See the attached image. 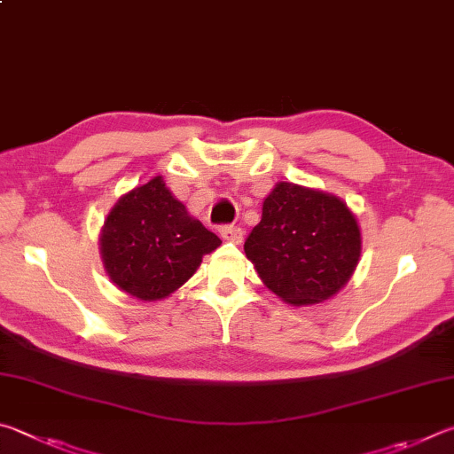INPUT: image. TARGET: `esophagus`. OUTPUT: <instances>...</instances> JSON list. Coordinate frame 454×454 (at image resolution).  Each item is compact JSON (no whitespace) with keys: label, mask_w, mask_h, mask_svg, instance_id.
Listing matches in <instances>:
<instances>
[{"label":"esophagus","mask_w":454,"mask_h":454,"mask_svg":"<svg viewBox=\"0 0 454 454\" xmlns=\"http://www.w3.org/2000/svg\"><path fill=\"white\" fill-rule=\"evenodd\" d=\"M221 237L229 243L241 245L243 243V229L241 227H233V225H225L221 229Z\"/></svg>","instance_id":"obj_1"}]
</instances>
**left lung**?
Masks as SVG:
<instances>
[{
    "label": "left lung",
    "mask_w": 454,
    "mask_h": 454,
    "mask_svg": "<svg viewBox=\"0 0 454 454\" xmlns=\"http://www.w3.org/2000/svg\"><path fill=\"white\" fill-rule=\"evenodd\" d=\"M361 229L343 199L279 181L245 241L265 287L293 307L315 305L345 287L361 257Z\"/></svg>",
    "instance_id": "obj_1"
}]
</instances>
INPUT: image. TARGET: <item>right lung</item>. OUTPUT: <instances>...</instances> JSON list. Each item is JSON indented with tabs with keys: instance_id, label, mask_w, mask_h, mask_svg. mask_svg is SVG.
I'll list each match as a JSON object with an SVG mask.
<instances>
[{
	"instance_id": "obj_1",
	"label": "right lung",
	"mask_w": 454,
	"mask_h": 454,
	"mask_svg": "<svg viewBox=\"0 0 454 454\" xmlns=\"http://www.w3.org/2000/svg\"><path fill=\"white\" fill-rule=\"evenodd\" d=\"M219 245V237L191 217L161 175L119 197L99 235L109 279L147 303L177 291Z\"/></svg>"
}]
</instances>
